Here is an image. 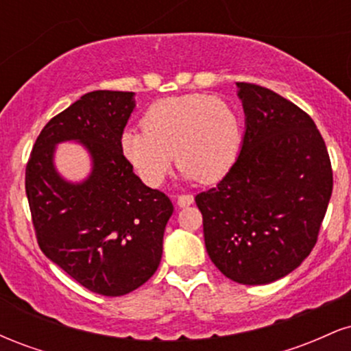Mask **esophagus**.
Masks as SVG:
<instances>
[{"label": "esophagus", "mask_w": 351, "mask_h": 351, "mask_svg": "<svg viewBox=\"0 0 351 351\" xmlns=\"http://www.w3.org/2000/svg\"><path fill=\"white\" fill-rule=\"evenodd\" d=\"M193 201H195L193 195H181V196H178V199H176V204H178L180 208H188V206H191Z\"/></svg>", "instance_id": "1"}]
</instances>
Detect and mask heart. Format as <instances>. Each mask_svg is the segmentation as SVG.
<instances>
[{"label": "heart", "instance_id": "b5f03b06", "mask_svg": "<svg viewBox=\"0 0 351 351\" xmlns=\"http://www.w3.org/2000/svg\"><path fill=\"white\" fill-rule=\"evenodd\" d=\"M241 143L234 108L206 94L158 100L145 112L143 128H125L120 136L125 158L150 186L167 178L173 153L184 180L216 183L236 163Z\"/></svg>", "mask_w": 351, "mask_h": 351}]
</instances>
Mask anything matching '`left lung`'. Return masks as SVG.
<instances>
[{"mask_svg":"<svg viewBox=\"0 0 351 351\" xmlns=\"http://www.w3.org/2000/svg\"><path fill=\"white\" fill-rule=\"evenodd\" d=\"M245 115L239 156L215 188L196 195L208 256L228 279L271 284L317 243L333 188L315 123L269 88L237 82Z\"/></svg>","mask_w":351,"mask_h":351,"instance_id":"1","label":"left lung"}]
</instances>
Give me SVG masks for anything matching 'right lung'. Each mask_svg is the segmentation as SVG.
<instances>
[{
	"instance_id": "right-lung-1",
	"label": "right lung",
	"mask_w": 351,
	"mask_h": 351,
	"mask_svg": "<svg viewBox=\"0 0 351 351\" xmlns=\"http://www.w3.org/2000/svg\"><path fill=\"white\" fill-rule=\"evenodd\" d=\"M135 108L134 92L94 90L51 119L26 167L36 237L47 259L88 291L119 297L158 269L173 204L148 188L123 156L120 136ZM82 144L91 173L69 182L55 168L59 143Z\"/></svg>"
}]
</instances>
